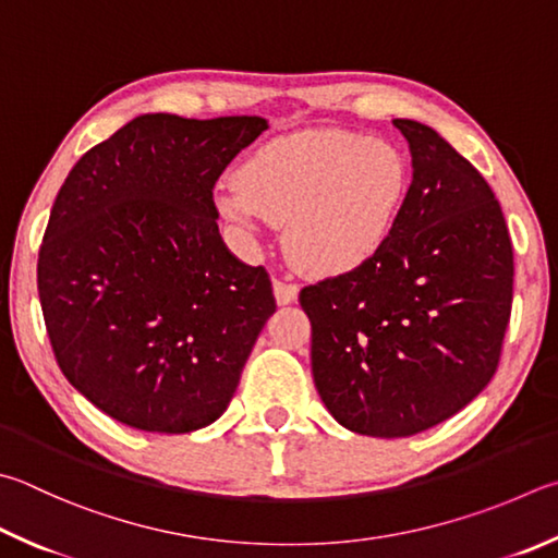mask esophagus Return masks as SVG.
<instances>
[{
  "mask_svg": "<svg viewBox=\"0 0 558 558\" xmlns=\"http://www.w3.org/2000/svg\"><path fill=\"white\" fill-rule=\"evenodd\" d=\"M272 292H276L278 305H290V302H295V300H298V292H300V288L295 286V282L276 280V282H272Z\"/></svg>",
  "mask_w": 558,
  "mask_h": 558,
  "instance_id": "1",
  "label": "esophagus"
}]
</instances>
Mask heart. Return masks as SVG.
Instances as JSON below:
<instances>
[{
	"label": "heart",
	"instance_id": "obj_1",
	"mask_svg": "<svg viewBox=\"0 0 558 558\" xmlns=\"http://www.w3.org/2000/svg\"><path fill=\"white\" fill-rule=\"evenodd\" d=\"M410 190V163L388 138L312 129L272 138L215 195L246 236L286 225V244L314 276H341L388 241Z\"/></svg>",
	"mask_w": 558,
	"mask_h": 558
}]
</instances>
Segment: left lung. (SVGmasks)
<instances>
[{"mask_svg": "<svg viewBox=\"0 0 558 558\" xmlns=\"http://www.w3.org/2000/svg\"><path fill=\"white\" fill-rule=\"evenodd\" d=\"M392 124L410 144L412 182L388 241L300 292L322 402L341 427L380 439L449 420L490 383L514 276L485 178L432 126Z\"/></svg>", "mask_w": 558, "mask_h": 558, "instance_id": "obj_1", "label": "left lung"}]
</instances>
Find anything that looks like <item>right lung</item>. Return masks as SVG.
<instances>
[{
  "label": "right lung",
  "mask_w": 558,
  "mask_h": 558,
  "mask_svg": "<svg viewBox=\"0 0 558 558\" xmlns=\"http://www.w3.org/2000/svg\"><path fill=\"white\" fill-rule=\"evenodd\" d=\"M268 121L141 114L70 170L38 251L63 376L134 429L219 420L276 312L263 266L221 241L215 182Z\"/></svg>",
  "instance_id": "1"
}]
</instances>
